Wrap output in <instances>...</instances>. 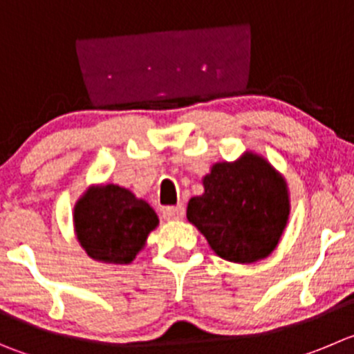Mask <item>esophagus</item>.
<instances>
[{
	"mask_svg": "<svg viewBox=\"0 0 354 354\" xmlns=\"http://www.w3.org/2000/svg\"><path fill=\"white\" fill-rule=\"evenodd\" d=\"M163 217L167 221H183L184 218V207L177 205V207H167L163 210Z\"/></svg>",
	"mask_w": 354,
	"mask_h": 354,
	"instance_id": "obj_1",
	"label": "esophagus"
}]
</instances>
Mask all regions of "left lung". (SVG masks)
<instances>
[{
  "label": "left lung",
  "instance_id": "1",
  "mask_svg": "<svg viewBox=\"0 0 354 354\" xmlns=\"http://www.w3.org/2000/svg\"><path fill=\"white\" fill-rule=\"evenodd\" d=\"M203 187V194L187 203V221L218 257L252 264L272 254L290 215V194L280 171L247 151L236 161L212 165Z\"/></svg>",
  "mask_w": 354,
  "mask_h": 354
}]
</instances>
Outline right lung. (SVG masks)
<instances>
[{"label":"right lung","instance_id":"obj_1","mask_svg":"<svg viewBox=\"0 0 354 354\" xmlns=\"http://www.w3.org/2000/svg\"><path fill=\"white\" fill-rule=\"evenodd\" d=\"M74 233L93 261L130 264L160 224L142 198L116 184L90 186L74 205Z\"/></svg>","mask_w":354,"mask_h":354}]
</instances>
